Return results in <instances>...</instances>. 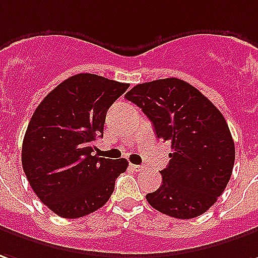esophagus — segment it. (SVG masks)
Returning <instances> with one entry per match:
<instances>
[{
    "mask_svg": "<svg viewBox=\"0 0 258 258\" xmlns=\"http://www.w3.org/2000/svg\"><path fill=\"white\" fill-rule=\"evenodd\" d=\"M131 169L135 170V172H142V170H144V166H141V165H131Z\"/></svg>",
    "mask_w": 258,
    "mask_h": 258,
    "instance_id": "1",
    "label": "esophagus"
}]
</instances>
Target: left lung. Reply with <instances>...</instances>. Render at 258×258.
I'll use <instances>...</instances> for the list:
<instances>
[{
    "label": "left lung",
    "instance_id": "1",
    "mask_svg": "<svg viewBox=\"0 0 258 258\" xmlns=\"http://www.w3.org/2000/svg\"><path fill=\"white\" fill-rule=\"evenodd\" d=\"M125 99L152 121L156 137L170 142L162 184L147 201L165 215L200 217L226 188L235 163V142L222 113L197 88L179 78L135 85Z\"/></svg>",
    "mask_w": 258,
    "mask_h": 258
}]
</instances>
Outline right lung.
Segmentation results:
<instances>
[{"mask_svg":"<svg viewBox=\"0 0 258 258\" xmlns=\"http://www.w3.org/2000/svg\"><path fill=\"white\" fill-rule=\"evenodd\" d=\"M128 84L77 74L41 100L22 144V167L32 190L58 217L75 219L103 207L125 172L127 159L92 155L106 113Z\"/></svg>","mask_w":258,"mask_h":258,"instance_id":"1","label":"right lung"}]
</instances>
